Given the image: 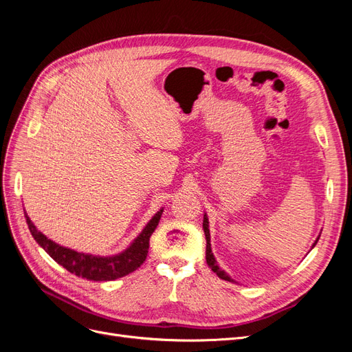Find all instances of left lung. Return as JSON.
<instances>
[{"label":"left lung","instance_id":"1","mask_svg":"<svg viewBox=\"0 0 352 352\" xmlns=\"http://www.w3.org/2000/svg\"><path fill=\"white\" fill-rule=\"evenodd\" d=\"M202 228H204V233H206V241H207V248H206V260H207V264L210 265V269L214 272L220 279H223V280H229V282H232V279L229 278V276L223 272L219 265H217V263H216V258H214V255H212V252H211V243H210V229H208V219H207V216L204 214V221H202ZM317 241H318V238H317ZM317 241L314 242V245L317 243ZM313 245V247H314Z\"/></svg>","mask_w":352,"mask_h":352}]
</instances>
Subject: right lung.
I'll return each mask as SVG.
<instances>
[{
  "instance_id": "1",
  "label": "right lung",
  "mask_w": 352,
  "mask_h": 352,
  "mask_svg": "<svg viewBox=\"0 0 352 352\" xmlns=\"http://www.w3.org/2000/svg\"><path fill=\"white\" fill-rule=\"evenodd\" d=\"M162 212L163 210H160L150 220V223L140 233V236L132 242L129 248L120 254L113 255V257H97V255L83 254L60 247L58 243L52 242L45 235H42L28 216L26 221L32 236L47 251L52 260H56L67 272L79 276V278L95 282H104L123 278V276L141 267V264L146 258L148 248H150V238L158 226L160 219H162Z\"/></svg>"
}]
</instances>
